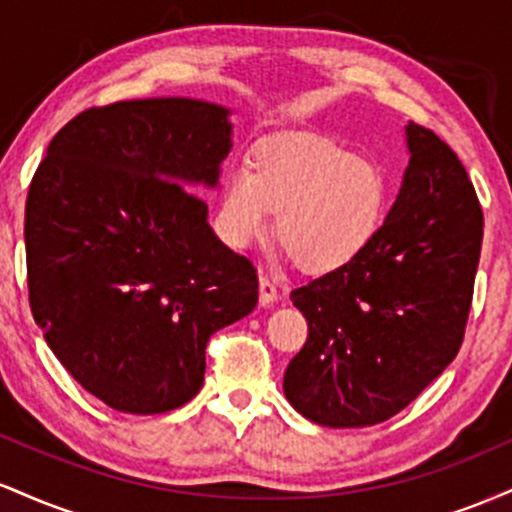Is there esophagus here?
<instances>
[{
	"instance_id": "34e87169",
	"label": "esophagus",
	"mask_w": 512,
	"mask_h": 512,
	"mask_svg": "<svg viewBox=\"0 0 512 512\" xmlns=\"http://www.w3.org/2000/svg\"><path fill=\"white\" fill-rule=\"evenodd\" d=\"M279 298L276 284L267 274H260V305H272Z\"/></svg>"
}]
</instances>
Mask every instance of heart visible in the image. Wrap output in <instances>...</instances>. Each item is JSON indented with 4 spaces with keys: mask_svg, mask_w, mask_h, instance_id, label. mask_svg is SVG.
I'll return each mask as SVG.
<instances>
[{
    "mask_svg": "<svg viewBox=\"0 0 512 512\" xmlns=\"http://www.w3.org/2000/svg\"><path fill=\"white\" fill-rule=\"evenodd\" d=\"M390 185L383 168L320 137H281L262 146L255 173L231 166L219 187L221 233L248 248L272 231L305 272L354 262L383 226Z\"/></svg>",
    "mask_w": 512,
    "mask_h": 512,
    "instance_id": "b5f03b06",
    "label": "heart"
}]
</instances>
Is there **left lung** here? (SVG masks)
<instances>
[{
    "instance_id": "obj_1",
    "label": "left lung",
    "mask_w": 512,
    "mask_h": 512,
    "mask_svg": "<svg viewBox=\"0 0 512 512\" xmlns=\"http://www.w3.org/2000/svg\"><path fill=\"white\" fill-rule=\"evenodd\" d=\"M404 137L409 166L373 243L291 291L308 342L286 368L284 395L320 426L387 421L460 351L484 216L448 144L414 122Z\"/></svg>"
}]
</instances>
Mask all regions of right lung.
<instances>
[{
  "instance_id": "add662e5",
  "label": "right lung",
  "mask_w": 512,
  "mask_h": 512,
  "mask_svg": "<svg viewBox=\"0 0 512 512\" xmlns=\"http://www.w3.org/2000/svg\"><path fill=\"white\" fill-rule=\"evenodd\" d=\"M231 110L197 98L91 108L55 134L26 202L28 298L76 383L125 414L202 390L204 349L257 305L250 260L190 190H216Z\"/></svg>"
}]
</instances>
